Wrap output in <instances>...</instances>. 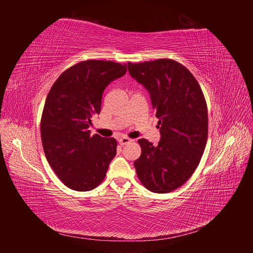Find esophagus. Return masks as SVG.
Instances as JSON below:
<instances>
[{
  "label": "esophagus",
  "instance_id": "esophagus-1",
  "mask_svg": "<svg viewBox=\"0 0 253 253\" xmlns=\"http://www.w3.org/2000/svg\"><path fill=\"white\" fill-rule=\"evenodd\" d=\"M119 143L121 144V145H125V144H126V143H129L132 141V139L131 138H128V137H121V138H119Z\"/></svg>",
  "mask_w": 253,
  "mask_h": 253
}]
</instances>
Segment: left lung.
<instances>
[{
    "mask_svg": "<svg viewBox=\"0 0 253 253\" xmlns=\"http://www.w3.org/2000/svg\"><path fill=\"white\" fill-rule=\"evenodd\" d=\"M127 68L149 90L162 135L157 145L138 140L137 176L151 192H172L192 176L204 154L208 138L204 93L188 68L172 59L128 62Z\"/></svg>",
    "mask_w": 253,
    "mask_h": 253,
    "instance_id": "1",
    "label": "left lung"
}]
</instances>
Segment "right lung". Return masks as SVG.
Masks as SVG:
<instances>
[{"instance_id": "1", "label": "right lung", "mask_w": 253, "mask_h": 253, "mask_svg": "<svg viewBox=\"0 0 253 253\" xmlns=\"http://www.w3.org/2000/svg\"><path fill=\"white\" fill-rule=\"evenodd\" d=\"M126 73V64L85 60L68 67L52 84L41 117V139L48 164L64 185L93 190L103 181L117 141L88 131L101 111L102 93Z\"/></svg>"}]
</instances>
